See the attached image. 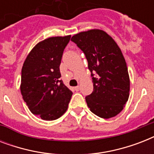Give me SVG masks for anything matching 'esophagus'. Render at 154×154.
<instances>
[{
  "instance_id": "obj_1",
  "label": "esophagus",
  "mask_w": 154,
  "mask_h": 154,
  "mask_svg": "<svg viewBox=\"0 0 154 154\" xmlns=\"http://www.w3.org/2000/svg\"><path fill=\"white\" fill-rule=\"evenodd\" d=\"M75 89V91H79V89H80V87L79 86H76L74 88Z\"/></svg>"
}]
</instances>
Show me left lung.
<instances>
[{
    "mask_svg": "<svg viewBox=\"0 0 154 154\" xmlns=\"http://www.w3.org/2000/svg\"><path fill=\"white\" fill-rule=\"evenodd\" d=\"M71 41L85 53L91 72L94 91L85 97L88 107L101 118L115 117L124 109L129 96V72L122 50L109 35L100 29L79 32Z\"/></svg>",
    "mask_w": 154,
    "mask_h": 154,
    "instance_id": "left-lung-1",
    "label": "left lung"
}]
</instances>
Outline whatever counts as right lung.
<instances>
[{"label":"right lung","mask_w":154,"mask_h":154,"mask_svg":"<svg viewBox=\"0 0 154 154\" xmlns=\"http://www.w3.org/2000/svg\"><path fill=\"white\" fill-rule=\"evenodd\" d=\"M71 36L53 37L39 42L31 50L21 69L20 93L32 114L45 121L61 117L72 93L60 79L64 49Z\"/></svg>","instance_id":"obj_1"}]
</instances>
